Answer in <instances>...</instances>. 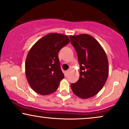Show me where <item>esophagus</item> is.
I'll list each match as a JSON object with an SVG mask.
<instances>
[{
    "label": "esophagus",
    "mask_w": 129,
    "mask_h": 129,
    "mask_svg": "<svg viewBox=\"0 0 129 129\" xmlns=\"http://www.w3.org/2000/svg\"><path fill=\"white\" fill-rule=\"evenodd\" d=\"M69 73H70V70H67V71H66V73H65V75H66V76H67L69 75Z\"/></svg>",
    "instance_id": "34e87169"
}]
</instances>
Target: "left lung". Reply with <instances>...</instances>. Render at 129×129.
Listing matches in <instances>:
<instances>
[{
    "label": "left lung",
    "instance_id": "obj_1",
    "mask_svg": "<svg viewBox=\"0 0 129 129\" xmlns=\"http://www.w3.org/2000/svg\"><path fill=\"white\" fill-rule=\"evenodd\" d=\"M71 43L77 52L80 65L78 81L71 83L76 95L88 99L95 95L103 87L109 74L106 53L95 38L88 34L70 36Z\"/></svg>",
    "mask_w": 129,
    "mask_h": 129
}]
</instances>
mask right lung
<instances>
[{
  "instance_id": "right-lung-1",
  "label": "right lung",
  "mask_w": 129,
  "mask_h": 129,
  "mask_svg": "<svg viewBox=\"0 0 129 129\" xmlns=\"http://www.w3.org/2000/svg\"><path fill=\"white\" fill-rule=\"evenodd\" d=\"M69 43L67 35L51 33L38 40L30 49L25 62L26 76L30 87L37 93L48 95L58 89L64 77L58 52Z\"/></svg>"
}]
</instances>
